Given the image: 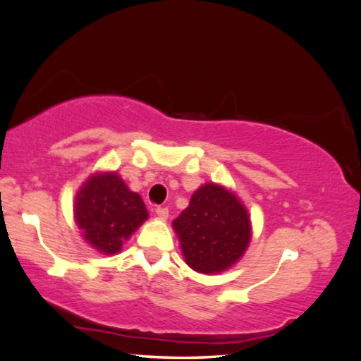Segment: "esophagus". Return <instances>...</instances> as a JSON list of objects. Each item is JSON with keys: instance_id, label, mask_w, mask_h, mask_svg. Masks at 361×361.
<instances>
[{"instance_id": "1", "label": "esophagus", "mask_w": 361, "mask_h": 361, "mask_svg": "<svg viewBox=\"0 0 361 361\" xmlns=\"http://www.w3.org/2000/svg\"><path fill=\"white\" fill-rule=\"evenodd\" d=\"M155 212H157V216L160 217V219H166V217H169V207H161V206H159L155 209Z\"/></svg>"}]
</instances>
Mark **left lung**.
<instances>
[{
    "label": "left lung",
    "instance_id": "left-lung-1",
    "mask_svg": "<svg viewBox=\"0 0 361 361\" xmlns=\"http://www.w3.org/2000/svg\"><path fill=\"white\" fill-rule=\"evenodd\" d=\"M183 257L192 270L219 273L243 255L250 242V217L242 202L222 186L207 183L191 196L173 221Z\"/></svg>",
    "mask_w": 361,
    "mask_h": 361
}]
</instances>
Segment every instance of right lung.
<instances>
[{"instance_id": "add662e5", "label": "right lung", "mask_w": 361, "mask_h": 361, "mask_svg": "<svg viewBox=\"0 0 361 361\" xmlns=\"http://www.w3.org/2000/svg\"><path fill=\"white\" fill-rule=\"evenodd\" d=\"M147 217L149 212L142 197L116 173L91 176L75 201V219L85 240L103 253L119 252Z\"/></svg>"}]
</instances>
